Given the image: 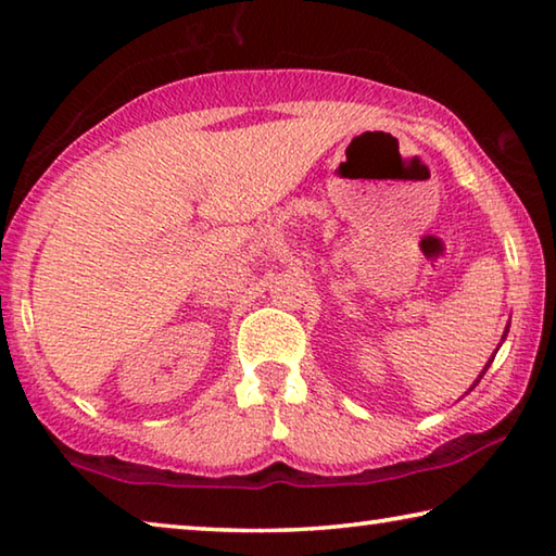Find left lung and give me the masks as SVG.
<instances>
[{
  "label": "left lung",
  "mask_w": 556,
  "mask_h": 556,
  "mask_svg": "<svg viewBox=\"0 0 556 556\" xmlns=\"http://www.w3.org/2000/svg\"><path fill=\"white\" fill-rule=\"evenodd\" d=\"M507 328H510V324H507V326H505V333H503V338H501V343H503V341H505V336H507ZM497 348H501V345H497ZM497 348H495V353H497ZM495 353H493V357H495ZM493 357H491V361H488V363H485V368H483V372H481V375H478V380H476V382H473V384H470V388H468V392H470V390H473V388H476V384H478V382H481V378H483V375H485V370H488V368H491V363H493ZM468 392H466V394H468Z\"/></svg>",
  "instance_id": "left-lung-1"
}]
</instances>
